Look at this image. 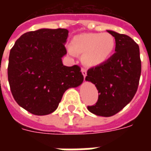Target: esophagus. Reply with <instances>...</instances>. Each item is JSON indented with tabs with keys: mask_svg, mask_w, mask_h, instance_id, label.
Returning <instances> with one entry per match:
<instances>
[{
	"mask_svg": "<svg viewBox=\"0 0 151 151\" xmlns=\"http://www.w3.org/2000/svg\"><path fill=\"white\" fill-rule=\"evenodd\" d=\"M82 75H83V77H84V78H86V69L82 68Z\"/></svg>",
	"mask_w": 151,
	"mask_h": 151,
	"instance_id": "34e87169",
	"label": "esophagus"
}]
</instances>
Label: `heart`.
<instances>
[{"instance_id":"obj_1","label":"heart","mask_w":151,"mask_h":151,"mask_svg":"<svg viewBox=\"0 0 151 151\" xmlns=\"http://www.w3.org/2000/svg\"><path fill=\"white\" fill-rule=\"evenodd\" d=\"M115 47V38L109 33H82L73 38L69 51L72 55L83 54V63L95 67L109 60Z\"/></svg>"}]
</instances>
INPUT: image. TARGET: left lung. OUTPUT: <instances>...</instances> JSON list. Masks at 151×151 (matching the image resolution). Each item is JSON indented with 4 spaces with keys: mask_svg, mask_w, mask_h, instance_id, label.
<instances>
[{
    "mask_svg": "<svg viewBox=\"0 0 151 151\" xmlns=\"http://www.w3.org/2000/svg\"><path fill=\"white\" fill-rule=\"evenodd\" d=\"M115 38L113 55L100 65L87 71L86 81L95 84L97 103L87 108L100 116H111L121 111L135 95L139 84L142 65L139 47L126 35L108 31Z\"/></svg>",
    "mask_w": 151,
    "mask_h": 151,
    "instance_id": "obj_1",
    "label": "left lung"
}]
</instances>
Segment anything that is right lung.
Segmentation results:
<instances>
[{"label": "right lung", "mask_w": 151, "mask_h": 151, "mask_svg": "<svg viewBox=\"0 0 151 151\" xmlns=\"http://www.w3.org/2000/svg\"><path fill=\"white\" fill-rule=\"evenodd\" d=\"M66 29H40L22 35L9 52L8 80L12 95L29 112L44 116L56 110L66 90L83 82L80 67L63 65Z\"/></svg>", "instance_id": "add662e5"}]
</instances>
